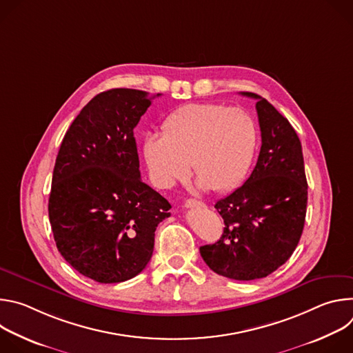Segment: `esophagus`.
<instances>
[{"label":"esophagus","instance_id":"1","mask_svg":"<svg viewBox=\"0 0 353 353\" xmlns=\"http://www.w3.org/2000/svg\"><path fill=\"white\" fill-rule=\"evenodd\" d=\"M184 207H185V208H205L207 205H205L204 203H201V201H196V199L190 198V199L185 201Z\"/></svg>","mask_w":353,"mask_h":353}]
</instances>
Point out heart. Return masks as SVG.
<instances>
[{
	"label": "heart",
	"instance_id": "heart-1",
	"mask_svg": "<svg viewBox=\"0 0 353 353\" xmlns=\"http://www.w3.org/2000/svg\"><path fill=\"white\" fill-rule=\"evenodd\" d=\"M259 142L256 121L240 108L221 103H190L173 112L162 135L148 134L142 157L150 180L170 188L190 173L201 187L228 191L247 174Z\"/></svg>",
	"mask_w": 353,
	"mask_h": 353
}]
</instances>
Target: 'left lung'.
<instances>
[{
    "mask_svg": "<svg viewBox=\"0 0 353 353\" xmlns=\"http://www.w3.org/2000/svg\"><path fill=\"white\" fill-rule=\"evenodd\" d=\"M256 109L261 130L257 165L244 181L215 204L223 218V234L215 244L199 247L205 264L236 279L265 278L285 264L300 240L307 207V180L300 139L264 97Z\"/></svg>",
    "mask_w": 353,
    "mask_h": 353,
    "instance_id": "8db88e82",
    "label": "left lung"
}]
</instances>
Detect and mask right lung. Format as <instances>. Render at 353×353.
Instances as JSON below:
<instances>
[{
  "label": "right lung",
  "mask_w": 353,
  "mask_h": 353,
  "mask_svg": "<svg viewBox=\"0 0 353 353\" xmlns=\"http://www.w3.org/2000/svg\"><path fill=\"white\" fill-rule=\"evenodd\" d=\"M154 97L125 88L96 94L65 132L56 159L48 218L57 248L100 283L138 275L152 257L158 225L170 216L169 201L141 180L134 138Z\"/></svg>",
  "instance_id": "right-lung-1"
}]
</instances>
